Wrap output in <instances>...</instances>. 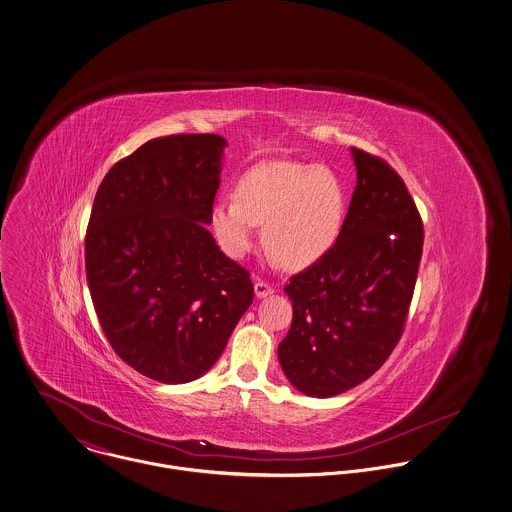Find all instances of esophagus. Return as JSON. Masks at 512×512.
<instances>
[{"mask_svg": "<svg viewBox=\"0 0 512 512\" xmlns=\"http://www.w3.org/2000/svg\"><path fill=\"white\" fill-rule=\"evenodd\" d=\"M275 292V288L271 286L269 283H265V281H257L255 283V296L257 298H267V296H271Z\"/></svg>", "mask_w": 512, "mask_h": 512, "instance_id": "34e87169", "label": "esophagus"}]
</instances>
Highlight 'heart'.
<instances>
[{"instance_id": "1", "label": "heart", "mask_w": 512, "mask_h": 512, "mask_svg": "<svg viewBox=\"0 0 512 512\" xmlns=\"http://www.w3.org/2000/svg\"><path fill=\"white\" fill-rule=\"evenodd\" d=\"M343 218V186L330 169L263 163L237 180L235 198L214 202L210 226L224 253L239 259L263 224L267 251L286 269H306L332 251Z\"/></svg>"}]
</instances>
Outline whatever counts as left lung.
Returning a JSON list of instances; mask_svg holds the SVG:
<instances>
[{"mask_svg":"<svg viewBox=\"0 0 512 512\" xmlns=\"http://www.w3.org/2000/svg\"><path fill=\"white\" fill-rule=\"evenodd\" d=\"M351 157L357 184L336 245L284 286L292 324L279 363L308 397L345 393L387 361L422 257V220L402 178L361 149Z\"/></svg>","mask_w":512,"mask_h":512,"instance_id":"1","label":"left lung"}]
</instances>
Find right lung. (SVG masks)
Wrapping results in <instances>:
<instances>
[{"label": "right lung", "instance_id": "right-lung-1", "mask_svg": "<svg viewBox=\"0 0 512 512\" xmlns=\"http://www.w3.org/2000/svg\"><path fill=\"white\" fill-rule=\"evenodd\" d=\"M226 139L169 135L104 176L86 231V279L115 353L182 385L218 361L253 302L249 273L208 231Z\"/></svg>", "mask_w": 512, "mask_h": 512}]
</instances>
